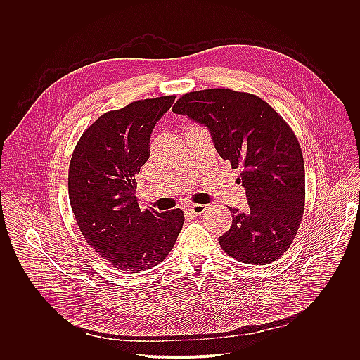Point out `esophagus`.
Segmentation results:
<instances>
[{"instance_id":"obj_1","label":"esophagus","mask_w":360,"mask_h":360,"mask_svg":"<svg viewBox=\"0 0 360 360\" xmlns=\"http://www.w3.org/2000/svg\"><path fill=\"white\" fill-rule=\"evenodd\" d=\"M191 214H195V216H200L205 210H206V206L205 205H192L186 209Z\"/></svg>"}]
</instances>
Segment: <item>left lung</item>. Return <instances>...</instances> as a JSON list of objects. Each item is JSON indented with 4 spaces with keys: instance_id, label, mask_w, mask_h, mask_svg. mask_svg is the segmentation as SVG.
<instances>
[{
    "instance_id": "left-lung-1",
    "label": "left lung",
    "mask_w": 360,
    "mask_h": 360,
    "mask_svg": "<svg viewBox=\"0 0 360 360\" xmlns=\"http://www.w3.org/2000/svg\"><path fill=\"white\" fill-rule=\"evenodd\" d=\"M172 112L206 126L220 157L241 168L237 182L248 210L230 207L223 251L251 265L279 259L297 234L306 199L303 154L290 126L259 96L229 88L188 92Z\"/></svg>"
}]
</instances>
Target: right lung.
<instances>
[{"label": "right lung", "instance_id": "obj_1", "mask_svg": "<svg viewBox=\"0 0 360 360\" xmlns=\"http://www.w3.org/2000/svg\"><path fill=\"white\" fill-rule=\"evenodd\" d=\"M175 96L129 103L99 116L78 140L68 168L70 205L88 245L120 272H143L172 250L181 209L141 210L134 175L150 157V137Z\"/></svg>", "mask_w": 360, "mask_h": 360}]
</instances>
